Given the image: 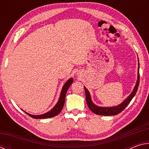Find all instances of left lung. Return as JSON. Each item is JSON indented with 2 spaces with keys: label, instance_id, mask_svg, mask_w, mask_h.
Wrapping results in <instances>:
<instances>
[{
  "label": "left lung",
  "instance_id": "8db88e82",
  "mask_svg": "<svg viewBox=\"0 0 149 149\" xmlns=\"http://www.w3.org/2000/svg\"><path fill=\"white\" fill-rule=\"evenodd\" d=\"M138 72H137V81L133 90L131 94L126 98V99L123 100V101L119 105L115 106V107H99V106L96 105L94 104L91 97L90 93L86 87H84L85 92V98H86V102L88 107L89 109L94 112L95 114L97 115L100 116H114L117 115L120 113L122 111L125 109V108L129 104V103L131 102V100L134 97L137 91L139 84V62L138 59Z\"/></svg>",
  "mask_w": 149,
  "mask_h": 149
}]
</instances>
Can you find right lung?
I'll return each instance as SVG.
<instances>
[{"label": "right lung", "mask_w": 149, "mask_h": 149, "mask_svg": "<svg viewBox=\"0 0 149 149\" xmlns=\"http://www.w3.org/2000/svg\"><path fill=\"white\" fill-rule=\"evenodd\" d=\"M73 81H74L73 78H70V79L65 83L64 86L62 87L59 99L58 100L57 103L55 104L54 107L52 108L51 110L49 111V112H47L46 113H45V114H42L41 115H32L26 112H25L24 110V111L27 114H28L30 117H31L33 118H35V119H45V118H49L56 116L62 110L63 107H64V102H65V95H66L67 91L69 89V87H70V85H72Z\"/></svg>", "instance_id": "right-lung-1"}]
</instances>
